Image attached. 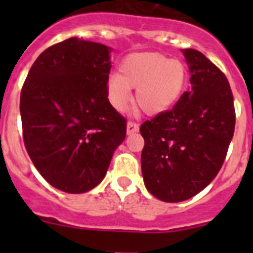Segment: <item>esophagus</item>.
Returning a JSON list of instances; mask_svg holds the SVG:
<instances>
[{
    "mask_svg": "<svg viewBox=\"0 0 253 253\" xmlns=\"http://www.w3.org/2000/svg\"><path fill=\"white\" fill-rule=\"evenodd\" d=\"M138 129H139L138 124H136V122L128 121V124H127V133H128V134L134 133V132H138Z\"/></svg>",
    "mask_w": 253,
    "mask_h": 253,
    "instance_id": "obj_1",
    "label": "esophagus"
}]
</instances>
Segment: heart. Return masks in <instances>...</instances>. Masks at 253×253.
Returning <instances> with one entry per match:
<instances>
[{
  "label": "heart",
  "instance_id": "heart-1",
  "mask_svg": "<svg viewBox=\"0 0 253 253\" xmlns=\"http://www.w3.org/2000/svg\"><path fill=\"white\" fill-rule=\"evenodd\" d=\"M187 84V68L180 60L160 52L127 55L120 65V75L108 81V95L117 111H124L136 89L134 104L148 116L164 114L175 105Z\"/></svg>",
  "mask_w": 253,
  "mask_h": 253
}]
</instances>
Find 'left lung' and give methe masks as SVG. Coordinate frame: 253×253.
I'll return each instance as SVG.
<instances>
[{
    "instance_id": "8db88e82",
    "label": "left lung",
    "mask_w": 253,
    "mask_h": 253,
    "mask_svg": "<svg viewBox=\"0 0 253 253\" xmlns=\"http://www.w3.org/2000/svg\"><path fill=\"white\" fill-rule=\"evenodd\" d=\"M191 89L171 110L141 125L142 174L158 200L181 202L214 180L235 129V108L225 75L202 52L182 50Z\"/></svg>"
}]
</instances>
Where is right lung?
Here are the masks:
<instances>
[{"instance_id":"right-lung-1","label":"right lung","mask_w":253,"mask_h":253,"mask_svg":"<svg viewBox=\"0 0 253 253\" xmlns=\"http://www.w3.org/2000/svg\"><path fill=\"white\" fill-rule=\"evenodd\" d=\"M110 47L77 38L42 51L20 93L23 139L53 187L83 193L101 182L127 122L108 99Z\"/></svg>"}]
</instances>
